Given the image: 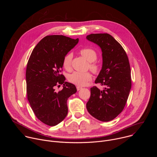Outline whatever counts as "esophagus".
<instances>
[{
	"instance_id": "esophagus-1",
	"label": "esophagus",
	"mask_w": 157,
	"mask_h": 157,
	"mask_svg": "<svg viewBox=\"0 0 157 157\" xmlns=\"http://www.w3.org/2000/svg\"><path fill=\"white\" fill-rule=\"evenodd\" d=\"M76 89H77L78 91H79L80 89H82V87H81V86H77V87H76Z\"/></svg>"
}]
</instances>
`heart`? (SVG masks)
Wrapping results in <instances>:
<instances>
[{
	"instance_id": "1",
	"label": "heart",
	"mask_w": 157,
	"mask_h": 157,
	"mask_svg": "<svg viewBox=\"0 0 157 157\" xmlns=\"http://www.w3.org/2000/svg\"><path fill=\"white\" fill-rule=\"evenodd\" d=\"M81 55L89 62L91 63L89 64V68L94 73H96L99 71V66L98 65L95 63V61L97 59L98 55L96 52L91 49L89 48H81L79 51ZM73 58V54L69 53L66 54L63 59V66L64 68L66 70H70L71 68V62ZM92 79V75L89 72L86 73H81L78 71H75L73 73L69 76V81L75 84L77 86H82L87 84V82L89 81H91Z\"/></svg>"
}]
</instances>
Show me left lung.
<instances>
[{"label":"left lung","instance_id":"8db88e82","mask_svg":"<svg viewBox=\"0 0 157 157\" xmlns=\"http://www.w3.org/2000/svg\"><path fill=\"white\" fill-rule=\"evenodd\" d=\"M101 48L102 69L95 83L105 86L103 90L91 88L86 104L89 113L102 122L115 119L123 110L131 89L130 66L121 44L108 33H93L86 36Z\"/></svg>","mask_w":157,"mask_h":157}]
</instances>
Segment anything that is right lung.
Masks as SVG:
<instances>
[{
    "mask_svg": "<svg viewBox=\"0 0 157 157\" xmlns=\"http://www.w3.org/2000/svg\"><path fill=\"white\" fill-rule=\"evenodd\" d=\"M79 39L63 35H48L36 44L29 58L26 70L27 98L36 117L44 124L55 126L68 114L67 100L76 93V86L65 81L60 74L63 59ZM63 89L55 91L56 85Z\"/></svg>",
    "mask_w": 157,
    "mask_h": 157,
    "instance_id": "add662e5",
    "label": "right lung"
}]
</instances>
